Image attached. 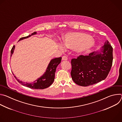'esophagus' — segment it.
<instances>
[{
    "label": "esophagus",
    "mask_w": 122,
    "mask_h": 122,
    "mask_svg": "<svg viewBox=\"0 0 122 122\" xmlns=\"http://www.w3.org/2000/svg\"><path fill=\"white\" fill-rule=\"evenodd\" d=\"M62 60H67V56H62Z\"/></svg>",
    "instance_id": "obj_1"
}]
</instances>
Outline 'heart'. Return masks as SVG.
Returning <instances> with one entry per match:
<instances>
[{
	"label": "heart",
	"mask_w": 122,
	"mask_h": 122,
	"mask_svg": "<svg viewBox=\"0 0 122 122\" xmlns=\"http://www.w3.org/2000/svg\"><path fill=\"white\" fill-rule=\"evenodd\" d=\"M62 43L80 54L88 53L95 45L94 41L89 35L80 32L66 34L63 38ZM59 47L64 49L62 44H60Z\"/></svg>",
	"instance_id": "obj_1"
}]
</instances>
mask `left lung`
Instances as JSON below:
<instances>
[{"instance_id": "1", "label": "left lung", "mask_w": 122, "mask_h": 122, "mask_svg": "<svg viewBox=\"0 0 122 122\" xmlns=\"http://www.w3.org/2000/svg\"><path fill=\"white\" fill-rule=\"evenodd\" d=\"M112 51L107 40L99 51L72 59L71 76L74 82L80 86H87L105 80L112 66Z\"/></svg>"}]
</instances>
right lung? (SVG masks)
I'll use <instances>...</instances> for the list:
<instances>
[{"mask_svg": "<svg viewBox=\"0 0 122 122\" xmlns=\"http://www.w3.org/2000/svg\"><path fill=\"white\" fill-rule=\"evenodd\" d=\"M37 33L36 32H34L33 33H32L31 35H29V36L27 37L21 38L19 41L28 38L30 37L31 36L33 35H35ZM14 48L15 45H14L12 47L11 50L10 57L13 53ZM61 59L62 57H60L58 58H56L51 60L50 63L49 64V65L46 69V72L44 73V74L40 78H38L36 81H35L33 83H26L23 82L22 81H20L18 79H17L15 76H14L15 78L17 80V81L20 84L24 86L27 87L28 88L35 89H43L46 88L53 83L55 80V72L56 71V67L58 66V65L60 63ZM12 74H13V73Z\"/></svg>", "mask_w": 122, "mask_h": 122, "instance_id": "add662e5", "label": "right lung"}]
</instances>
